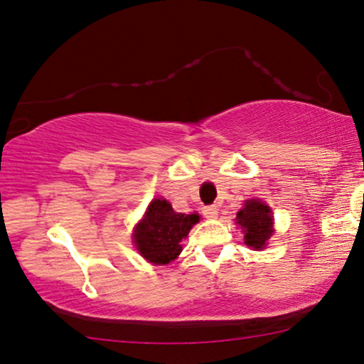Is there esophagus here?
Returning a JSON list of instances; mask_svg holds the SVG:
<instances>
[{"label":"esophagus","mask_w":364,"mask_h":364,"mask_svg":"<svg viewBox=\"0 0 364 364\" xmlns=\"http://www.w3.org/2000/svg\"><path fill=\"white\" fill-rule=\"evenodd\" d=\"M203 215L207 218H215L218 215V208L215 205H208V207H203Z\"/></svg>","instance_id":"obj_1"}]
</instances>
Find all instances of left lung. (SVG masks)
<instances>
[{
  "mask_svg": "<svg viewBox=\"0 0 364 364\" xmlns=\"http://www.w3.org/2000/svg\"><path fill=\"white\" fill-rule=\"evenodd\" d=\"M237 223L245 232V243L248 247L263 248L273 232L272 210L263 202L248 200L237 213Z\"/></svg>",
  "mask_w": 364,
  "mask_h": 364,
  "instance_id": "obj_1",
  "label": "left lung"
}]
</instances>
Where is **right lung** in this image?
<instances>
[{"label": "right lung", "mask_w": 364, "mask_h": 364, "mask_svg": "<svg viewBox=\"0 0 364 364\" xmlns=\"http://www.w3.org/2000/svg\"><path fill=\"white\" fill-rule=\"evenodd\" d=\"M200 220L197 213H177L167 200L151 202L146 217L139 223L134 233L137 250L149 262L166 265L176 260L182 252L181 240L191 232L192 225Z\"/></svg>", "instance_id": "1"}]
</instances>
